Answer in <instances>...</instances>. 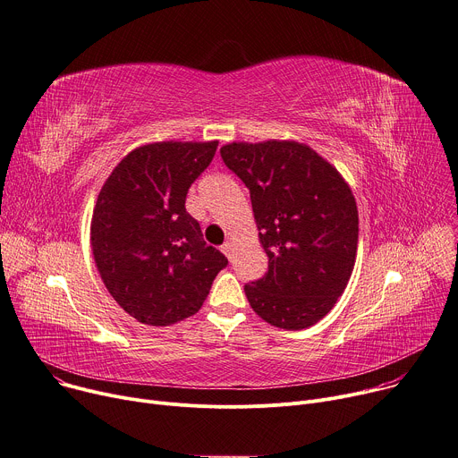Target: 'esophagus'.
I'll list each match as a JSON object with an SVG mask.
<instances>
[{
    "mask_svg": "<svg viewBox=\"0 0 458 458\" xmlns=\"http://www.w3.org/2000/svg\"><path fill=\"white\" fill-rule=\"evenodd\" d=\"M231 250H233V243L227 240V242L222 245V252H224V255H225L227 259H231Z\"/></svg>",
    "mask_w": 458,
    "mask_h": 458,
    "instance_id": "esophagus-1",
    "label": "esophagus"
}]
</instances>
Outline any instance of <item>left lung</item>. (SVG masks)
I'll return each mask as SVG.
<instances>
[{
	"mask_svg": "<svg viewBox=\"0 0 458 458\" xmlns=\"http://www.w3.org/2000/svg\"><path fill=\"white\" fill-rule=\"evenodd\" d=\"M220 152L250 192L269 259L266 276L243 287L252 311L287 331L315 326L335 308L357 260L359 211L349 183L294 140L233 141Z\"/></svg>",
	"mask_w": 458,
	"mask_h": 458,
	"instance_id": "obj_1",
	"label": "left lung"
}]
</instances>
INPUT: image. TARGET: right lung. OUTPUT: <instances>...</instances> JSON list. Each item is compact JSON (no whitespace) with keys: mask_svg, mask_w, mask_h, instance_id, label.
<instances>
[{"mask_svg":"<svg viewBox=\"0 0 458 458\" xmlns=\"http://www.w3.org/2000/svg\"><path fill=\"white\" fill-rule=\"evenodd\" d=\"M213 141H155L132 148L101 187L90 249L111 296L147 326L192 317L227 266L185 211L191 183L208 169Z\"/></svg>","mask_w":458,"mask_h":458,"instance_id":"add662e5","label":"right lung"}]
</instances>
